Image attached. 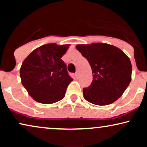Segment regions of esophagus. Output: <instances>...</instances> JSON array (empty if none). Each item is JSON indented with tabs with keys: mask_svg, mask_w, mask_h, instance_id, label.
Segmentation results:
<instances>
[{
	"mask_svg": "<svg viewBox=\"0 0 147 147\" xmlns=\"http://www.w3.org/2000/svg\"><path fill=\"white\" fill-rule=\"evenodd\" d=\"M75 76H76V78L78 79V78H79V72H78V71L76 72V73L75 74Z\"/></svg>",
	"mask_w": 147,
	"mask_h": 147,
	"instance_id": "34e87169",
	"label": "esophagus"
}]
</instances>
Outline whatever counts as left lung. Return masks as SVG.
I'll use <instances>...</instances> for the list:
<instances>
[{
	"instance_id": "obj_1",
	"label": "left lung",
	"mask_w": 147,
	"mask_h": 147,
	"mask_svg": "<svg viewBox=\"0 0 147 147\" xmlns=\"http://www.w3.org/2000/svg\"><path fill=\"white\" fill-rule=\"evenodd\" d=\"M76 47L88 59L93 76L91 85L83 89L85 100L98 106L117 100L132 80L129 57L119 48L107 43L79 44Z\"/></svg>"
}]
</instances>
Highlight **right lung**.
I'll use <instances>...</instances> for the list:
<instances>
[{
    "instance_id": "obj_1",
    "label": "right lung",
    "mask_w": 147,
    "mask_h": 147,
    "mask_svg": "<svg viewBox=\"0 0 147 147\" xmlns=\"http://www.w3.org/2000/svg\"><path fill=\"white\" fill-rule=\"evenodd\" d=\"M69 46L46 44L33 50L23 61L20 68L21 83L36 102L50 104L65 97L73 79L61 57Z\"/></svg>"
}]
</instances>
